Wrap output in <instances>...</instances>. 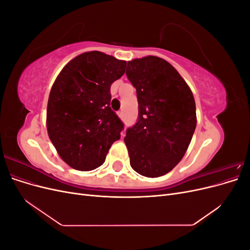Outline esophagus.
I'll list each match as a JSON object with an SVG mask.
<instances>
[{
  "label": "esophagus",
  "mask_w": 250,
  "mask_h": 250,
  "mask_svg": "<svg viewBox=\"0 0 250 250\" xmlns=\"http://www.w3.org/2000/svg\"><path fill=\"white\" fill-rule=\"evenodd\" d=\"M118 116H119L120 119H122L123 118V111H119L118 112Z\"/></svg>",
  "instance_id": "esophagus-1"
}]
</instances>
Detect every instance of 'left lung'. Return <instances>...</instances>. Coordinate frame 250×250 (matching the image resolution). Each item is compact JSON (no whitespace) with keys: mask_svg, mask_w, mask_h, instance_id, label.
<instances>
[{"mask_svg":"<svg viewBox=\"0 0 250 250\" xmlns=\"http://www.w3.org/2000/svg\"><path fill=\"white\" fill-rule=\"evenodd\" d=\"M126 75L139 101V120L124 138L130 166L143 176H163L191 143L197 123L193 93L175 67L157 56L130 60Z\"/></svg>","mask_w":250,"mask_h":250,"instance_id":"obj_1","label":"left lung"}]
</instances>
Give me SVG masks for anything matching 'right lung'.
Returning a JSON list of instances; mask_svg holds the SVG:
<instances>
[{"mask_svg": "<svg viewBox=\"0 0 250 250\" xmlns=\"http://www.w3.org/2000/svg\"><path fill=\"white\" fill-rule=\"evenodd\" d=\"M126 62L99 51L73 58L60 71L49 95L47 130L62 160L80 171L105 162L123 123L110 108V85Z\"/></svg>", "mask_w": 250, "mask_h": 250, "instance_id": "add662e5", "label": "right lung"}]
</instances>
